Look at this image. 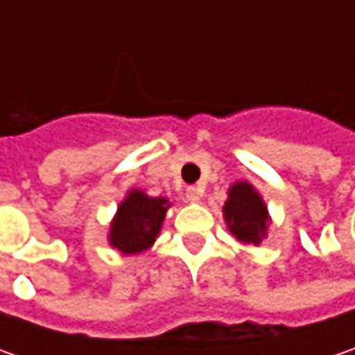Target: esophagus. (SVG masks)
<instances>
[{"label":"esophagus","instance_id":"1","mask_svg":"<svg viewBox=\"0 0 355 355\" xmlns=\"http://www.w3.org/2000/svg\"><path fill=\"white\" fill-rule=\"evenodd\" d=\"M185 198L189 203H198L199 199H201V191H199L198 187H187V191H185Z\"/></svg>","mask_w":355,"mask_h":355}]
</instances>
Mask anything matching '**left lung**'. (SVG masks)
<instances>
[{
  "instance_id": "left-lung-1",
  "label": "left lung",
  "mask_w": 355,
  "mask_h": 355,
  "mask_svg": "<svg viewBox=\"0 0 355 355\" xmlns=\"http://www.w3.org/2000/svg\"><path fill=\"white\" fill-rule=\"evenodd\" d=\"M223 219L241 245L259 247L268 235L270 215L263 196L249 182H235L227 191Z\"/></svg>"
}]
</instances>
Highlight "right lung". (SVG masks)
Returning a JSON list of instances; mask_svg holds the SVG:
<instances>
[{"instance_id":"1","label":"right lung","mask_w":355,"mask_h":355,"mask_svg":"<svg viewBox=\"0 0 355 355\" xmlns=\"http://www.w3.org/2000/svg\"><path fill=\"white\" fill-rule=\"evenodd\" d=\"M168 198H152L144 189L132 187L120 201L108 227V243L122 254H140L156 243L166 213Z\"/></svg>"}]
</instances>
